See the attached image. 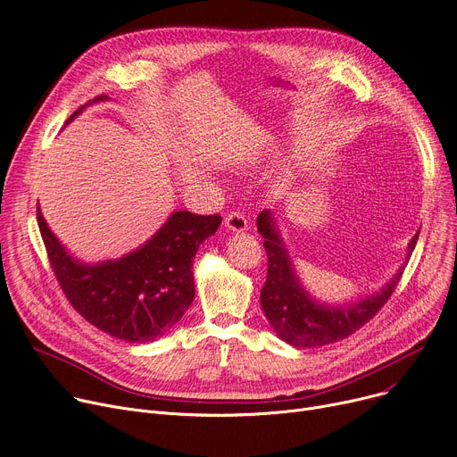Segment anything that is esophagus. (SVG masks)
<instances>
[{
	"label": "esophagus",
	"instance_id": "34e87169",
	"mask_svg": "<svg viewBox=\"0 0 457 457\" xmlns=\"http://www.w3.org/2000/svg\"><path fill=\"white\" fill-rule=\"evenodd\" d=\"M225 227H227V230L236 232V234L247 230V220H245V215L240 213V212H230V213L225 217Z\"/></svg>",
	"mask_w": 457,
	"mask_h": 457
}]
</instances>
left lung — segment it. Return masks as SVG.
<instances>
[{
  "label": "left lung",
  "instance_id": "obj_1",
  "mask_svg": "<svg viewBox=\"0 0 457 457\" xmlns=\"http://www.w3.org/2000/svg\"><path fill=\"white\" fill-rule=\"evenodd\" d=\"M256 227L264 237L268 254V277L260 292V305L277 337L295 347H318L338 342L370 321L395 292L420 234L417 232L411 237L403 264L379 290L357 301L331 305L318 301L303 287L273 212H260Z\"/></svg>",
  "mask_w": 457,
  "mask_h": 457
}]
</instances>
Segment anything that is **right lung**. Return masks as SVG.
Listing matches in <instances>:
<instances>
[{"label":"right lung","mask_w":457,"mask_h":457,"mask_svg":"<svg viewBox=\"0 0 457 457\" xmlns=\"http://www.w3.org/2000/svg\"><path fill=\"white\" fill-rule=\"evenodd\" d=\"M110 100L105 95L87 102ZM85 105L71 115L78 117ZM40 236L72 307L100 331L124 342H154L170 331L195 299L193 258L221 225V215L172 212L132 253L87 264L71 254L37 210Z\"/></svg>","instance_id":"add662e5"}]
</instances>
